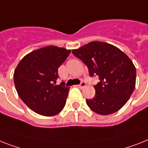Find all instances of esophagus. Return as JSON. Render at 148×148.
I'll use <instances>...</instances> for the list:
<instances>
[{"label": "esophagus", "mask_w": 148, "mask_h": 148, "mask_svg": "<svg viewBox=\"0 0 148 148\" xmlns=\"http://www.w3.org/2000/svg\"><path fill=\"white\" fill-rule=\"evenodd\" d=\"M85 86H86V83L85 82H82L79 85H77V87L79 88H82L85 87Z\"/></svg>", "instance_id": "obj_1"}]
</instances>
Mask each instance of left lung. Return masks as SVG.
Segmentation results:
<instances>
[{
  "mask_svg": "<svg viewBox=\"0 0 148 148\" xmlns=\"http://www.w3.org/2000/svg\"><path fill=\"white\" fill-rule=\"evenodd\" d=\"M72 52L87 66L90 76L99 77L94 86L95 96L86 100L90 109L103 116L120 110L135 87L132 61L118 47L101 41H91Z\"/></svg>",
  "mask_w": 148,
  "mask_h": 148,
  "instance_id": "left-lung-1",
  "label": "left lung"
}]
</instances>
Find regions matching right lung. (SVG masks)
Returning a JSON list of instances; mask_svg holds the SVG:
<instances>
[{
	"label": "right lung",
	"mask_w": 148,
	"mask_h": 148,
	"mask_svg": "<svg viewBox=\"0 0 148 148\" xmlns=\"http://www.w3.org/2000/svg\"><path fill=\"white\" fill-rule=\"evenodd\" d=\"M71 51L56 46L42 47L23 57L16 68L13 79L22 101L40 115L51 116L65 107L69 88L56 85L58 68Z\"/></svg>",
	"instance_id": "obj_1"
}]
</instances>
